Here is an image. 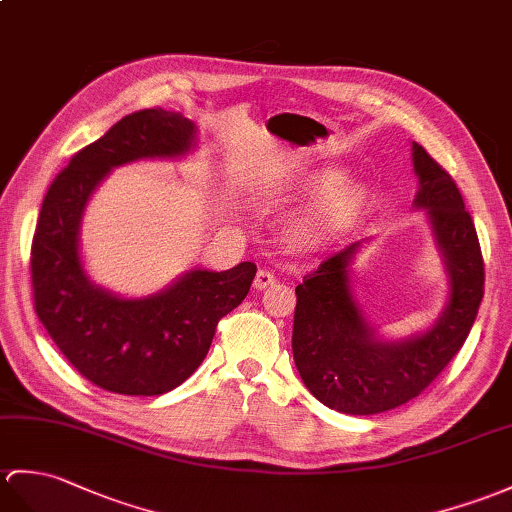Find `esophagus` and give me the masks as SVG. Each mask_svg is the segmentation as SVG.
Here are the masks:
<instances>
[{
    "label": "esophagus",
    "mask_w": 512,
    "mask_h": 512,
    "mask_svg": "<svg viewBox=\"0 0 512 512\" xmlns=\"http://www.w3.org/2000/svg\"><path fill=\"white\" fill-rule=\"evenodd\" d=\"M275 281H277L275 272H270V270H266V268H259L253 285H255L257 290H264V288H270V285H275Z\"/></svg>",
    "instance_id": "obj_1"
}]
</instances>
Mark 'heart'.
I'll return each instance as SVG.
<instances>
[{"mask_svg": "<svg viewBox=\"0 0 512 512\" xmlns=\"http://www.w3.org/2000/svg\"><path fill=\"white\" fill-rule=\"evenodd\" d=\"M336 176H323L320 181L331 183ZM364 192L360 187H340L327 194L314 209L305 213L299 222V233L329 235L336 233L360 216L364 207Z\"/></svg>", "mask_w": 512, "mask_h": 512, "instance_id": "obj_1", "label": "heart"}]
</instances>
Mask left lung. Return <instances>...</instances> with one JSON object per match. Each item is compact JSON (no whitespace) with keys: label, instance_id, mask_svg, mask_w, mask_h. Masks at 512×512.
<instances>
[{"label":"left lung","instance_id":"8db88e82","mask_svg":"<svg viewBox=\"0 0 512 512\" xmlns=\"http://www.w3.org/2000/svg\"><path fill=\"white\" fill-rule=\"evenodd\" d=\"M419 192L451 279L438 323L401 342L377 340L349 285V259L360 244L320 261L296 285L292 353L303 384L327 408L377 414L419 397L465 344L484 296V259L456 181L419 144L412 146Z\"/></svg>","mask_w":512,"mask_h":512}]
</instances>
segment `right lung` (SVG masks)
I'll return each instance as SVG.
<instances>
[{"label":"right lung","instance_id":"obj_1","mask_svg":"<svg viewBox=\"0 0 512 512\" xmlns=\"http://www.w3.org/2000/svg\"><path fill=\"white\" fill-rule=\"evenodd\" d=\"M187 117L144 109L71 157L43 198L32 237L34 310L76 371L117 395H163L205 360L222 316L240 305L255 279L251 261L231 270H192L172 288L126 301L87 279L78 229L87 200L111 168L150 157H181L194 146Z\"/></svg>","mask_w":512,"mask_h":512}]
</instances>
